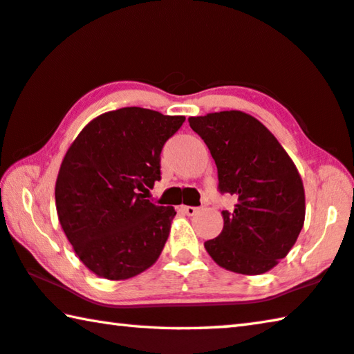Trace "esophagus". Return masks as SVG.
Wrapping results in <instances>:
<instances>
[{"instance_id":"obj_1","label":"esophagus","mask_w":354,"mask_h":354,"mask_svg":"<svg viewBox=\"0 0 354 354\" xmlns=\"http://www.w3.org/2000/svg\"><path fill=\"white\" fill-rule=\"evenodd\" d=\"M182 212L185 213V215H188V216H194L196 213L199 212V208H198V207H189V205H183V207H182Z\"/></svg>"}]
</instances>
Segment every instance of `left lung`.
I'll list each match as a JSON object with an SVG mask.
<instances>
[{"mask_svg": "<svg viewBox=\"0 0 354 354\" xmlns=\"http://www.w3.org/2000/svg\"><path fill=\"white\" fill-rule=\"evenodd\" d=\"M218 167V188L236 196L234 212L223 210L224 227L204 243L223 268L263 274L293 248L304 224V187L279 141L256 118L219 111L188 119Z\"/></svg>", "mask_w": 354, "mask_h": 354, "instance_id": "8db88e82", "label": "left lung"}]
</instances>
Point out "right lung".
<instances>
[{
    "label": "right lung",
    "mask_w": 354,
    "mask_h": 354,
    "mask_svg": "<svg viewBox=\"0 0 354 354\" xmlns=\"http://www.w3.org/2000/svg\"><path fill=\"white\" fill-rule=\"evenodd\" d=\"M183 122V115L120 108L91 120L68 147L55 187L57 218L98 277L130 279L158 260L176 210L139 191L161 178V149Z\"/></svg>",
    "instance_id": "1"
}]
</instances>
